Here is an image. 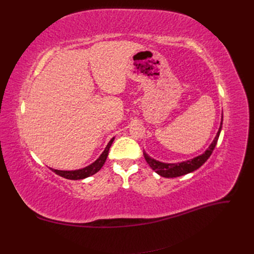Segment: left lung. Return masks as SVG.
Segmentation results:
<instances>
[{
	"instance_id": "8db88e82",
	"label": "left lung",
	"mask_w": 254,
	"mask_h": 254,
	"mask_svg": "<svg viewBox=\"0 0 254 254\" xmlns=\"http://www.w3.org/2000/svg\"><path fill=\"white\" fill-rule=\"evenodd\" d=\"M221 126H222V119H221L220 127L218 129V132H217L216 136H215V139L213 140L212 144L209 146V148H207L200 156L195 157L194 159H190L188 161H183V162H180V163H163V162H160V161L152 159L144 151L143 153H144V158L146 160V162L148 163V165L158 175L165 177V178H176V177H180V176L194 172V171L198 170V168L200 167L212 155L215 146H216L217 141H218Z\"/></svg>"
}]
</instances>
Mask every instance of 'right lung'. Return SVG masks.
Segmentation results:
<instances>
[{
  "instance_id": "1",
  "label": "right lung",
  "mask_w": 254,
  "mask_h": 254,
  "mask_svg": "<svg viewBox=\"0 0 254 254\" xmlns=\"http://www.w3.org/2000/svg\"><path fill=\"white\" fill-rule=\"evenodd\" d=\"M113 140H114V137H112L110 142L108 143V145L106 146L105 150L103 151L102 155L99 156V158L96 161H94L93 163L86 166V167L80 168V170H76V171H59V170H53V168H51V170L55 174H57L61 177H64V178H65V179L81 180V179H84V178H88V177L96 174L103 167V165L105 164L107 157H108L110 146H111Z\"/></svg>"
}]
</instances>
